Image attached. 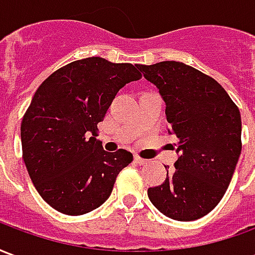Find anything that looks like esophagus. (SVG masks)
Wrapping results in <instances>:
<instances>
[{"label":"esophagus","mask_w":255,"mask_h":255,"mask_svg":"<svg viewBox=\"0 0 255 255\" xmlns=\"http://www.w3.org/2000/svg\"><path fill=\"white\" fill-rule=\"evenodd\" d=\"M133 161H135L136 164H139V165H146V164L149 162L147 160H143V158H140V157H138V155H135V157H133Z\"/></svg>","instance_id":"34e87169"}]
</instances>
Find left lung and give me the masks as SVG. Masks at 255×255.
<instances>
[{
	"label": "left lung",
	"instance_id": "obj_1",
	"mask_svg": "<svg viewBox=\"0 0 255 255\" xmlns=\"http://www.w3.org/2000/svg\"><path fill=\"white\" fill-rule=\"evenodd\" d=\"M136 68L158 89L168 132L179 138L175 169L147 190L150 202L169 219H201L224 197L235 172L242 151L239 109L214 79L190 65L162 61Z\"/></svg>",
	"mask_w": 255,
	"mask_h": 255
}]
</instances>
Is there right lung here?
<instances>
[{
  "label": "right lung",
  "instance_id": "add662e5",
  "mask_svg": "<svg viewBox=\"0 0 255 255\" xmlns=\"http://www.w3.org/2000/svg\"><path fill=\"white\" fill-rule=\"evenodd\" d=\"M142 75L132 64L78 60L38 87L21 127L23 160L36 191L68 216L89 213L111 197L119 172L132 161L127 150L105 151L97 124L119 90Z\"/></svg>",
  "mask_w": 255,
  "mask_h": 255
}]
</instances>
